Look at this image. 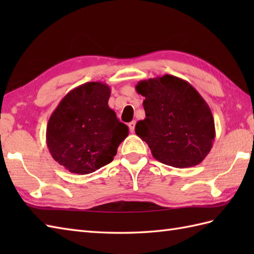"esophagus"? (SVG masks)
<instances>
[{
  "label": "esophagus",
  "instance_id": "1",
  "mask_svg": "<svg viewBox=\"0 0 254 254\" xmlns=\"http://www.w3.org/2000/svg\"><path fill=\"white\" fill-rule=\"evenodd\" d=\"M135 124H136L135 121H132V122L128 123V128H130V131H131L132 133L134 132V130H135Z\"/></svg>",
  "mask_w": 254,
  "mask_h": 254
}]
</instances>
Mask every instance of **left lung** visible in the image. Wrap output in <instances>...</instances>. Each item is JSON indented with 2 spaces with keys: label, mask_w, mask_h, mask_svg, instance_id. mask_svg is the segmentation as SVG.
<instances>
[{
  "label": "left lung",
  "mask_w": 254,
  "mask_h": 254,
  "mask_svg": "<svg viewBox=\"0 0 254 254\" xmlns=\"http://www.w3.org/2000/svg\"><path fill=\"white\" fill-rule=\"evenodd\" d=\"M146 118L135 126L154 158L176 168L202 163L213 146L214 118L206 101L187 80L166 74L138 82Z\"/></svg>",
  "instance_id": "obj_1"
}]
</instances>
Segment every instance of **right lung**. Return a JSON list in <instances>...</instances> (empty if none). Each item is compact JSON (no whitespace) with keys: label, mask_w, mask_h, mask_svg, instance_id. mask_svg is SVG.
Returning <instances> with one entry per match:
<instances>
[{"label":"right lung","mask_w":254,"mask_h":254,"mask_svg":"<svg viewBox=\"0 0 254 254\" xmlns=\"http://www.w3.org/2000/svg\"><path fill=\"white\" fill-rule=\"evenodd\" d=\"M110 94L105 83H85L68 91L49 119L48 148L72 174H91L111 163L128 135V127L108 106Z\"/></svg>","instance_id":"1"}]
</instances>
